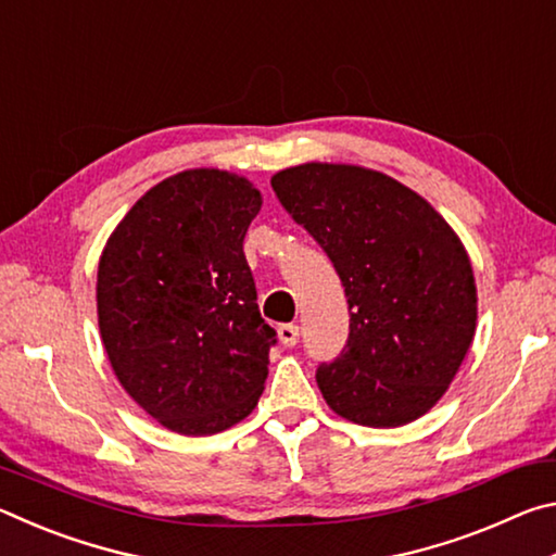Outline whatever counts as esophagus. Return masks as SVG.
<instances>
[{
  "mask_svg": "<svg viewBox=\"0 0 556 556\" xmlns=\"http://www.w3.org/2000/svg\"><path fill=\"white\" fill-rule=\"evenodd\" d=\"M277 333H279L281 345L294 348V345L299 343V326H296V324H281V326L277 328Z\"/></svg>",
  "mask_w": 556,
  "mask_h": 556,
  "instance_id": "1",
  "label": "esophagus"
}]
</instances>
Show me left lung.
Segmentation results:
<instances>
[{
  "label": "left lung",
  "mask_w": 556,
  "mask_h": 556,
  "mask_svg": "<svg viewBox=\"0 0 556 556\" xmlns=\"http://www.w3.org/2000/svg\"><path fill=\"white\" fill-rule=\"evenodd\" d=\"M279 203L341 277L351 333L316 382L343 419L402 427L441 400L476 333L468 252L431 205L388 174L301 164L271 176Z\"/></svg>",
  "instance_id": "8db88e82"
}]
</instances>
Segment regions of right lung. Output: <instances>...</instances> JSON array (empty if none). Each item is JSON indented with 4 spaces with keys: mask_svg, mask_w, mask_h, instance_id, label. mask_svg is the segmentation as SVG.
Segmentation results:
<instances>
[{
    "mask_svg": "<svg viewBox=\"0 0 556 556\" xmlns=\"http://www.w3.org/2000/svg\"><path fill=\"white\" fill-rule=\"evenodd\" d=\"M262 195L248 178L188 168L131 205L98 265V324L112 370L159 425L208 437L265 390L277 333L242 252Z\"/></svg>",
    "mask_w": 556,
    "mask_h": 556,
    "instance_id": "right-lung-1",
    "label": "right lung"
}]
</instances>
